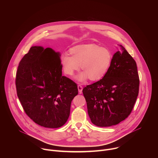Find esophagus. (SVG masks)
<instances>
[{"label":"esophagus","mask_w":158,"mask_h":158,"mask_svg":"<svg viewBox=\"0 0 158 158\" xmlns=\"http://www.w3.org/2000/svg\"><path fill=\"white\" fill-rule=\"evenodd\" d=\"M77 88H78V91H79V94H81L82 93V86L81 85H77Z\"/></svg>","instance_id":"esophagus-1"}]
</instances>
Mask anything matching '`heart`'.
I'll list each match as a JSON object with an SVG mask.
<instances>
[{
	"mask_svg": "<svg viewBox=\"0 0 158 158\" xmlns=\"http://www.w3.org/2000/svg\"><path fill=\"white\" fill-rule=\"evenodd\" d=\"M69 55L61 57L60 64L64 73L69 76L79 70H83L75 79L84 82L88 78L95 81L102 79L111 65L113 55L111 51L96 44H81L69 49Z\"/></svg>",
	"mask_w": 158,
	"mask_h": 158,
	"instance_id": "b5f03b06",
	"label": "heart"
}]
</instances>
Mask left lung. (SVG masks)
Listing matches in <instances>:
<instances>
[{
    "label": "left lung",
    "instance_id": "8db88e82",
    "mask_svg": "<svg viewBox=\"0 0 158 158\" xmlns=\"http://www.w3.org/2000/svg\"><path fill=\"white\" fill-rule=\"evenodd\" d=\"M139 85L136 61L120 45L103 78L82 90L91 122L109 127L124 121L136 102Z\"/></svg>",
    "mask_w": 158,
    "mask_h": 158
}]
</instances>
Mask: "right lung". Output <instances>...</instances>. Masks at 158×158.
Returning <instances> with one entry per match:
<instances>
[{
    "label": "right lung",
    "instance_id": "obj_1",
    "mask_svg": "<svg viewBox=\"0 0 158 158\" xmlns=\"http://www.w3.org/2000/svg\"><path fill=\"white\" fill-rule=\"evenodd\" d=\"M60 54L51 48L32 46L19 64L15 85L26 114L48 128L62 126L78 94L77 84L62 76Z\"/></svg>",
    "mask_w": 158,
    "mask_h": 158
}]
</instances>
